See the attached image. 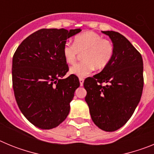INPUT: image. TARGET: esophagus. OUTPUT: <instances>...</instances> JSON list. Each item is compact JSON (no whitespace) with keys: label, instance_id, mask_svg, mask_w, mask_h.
Wrapping results in <instances>:
<instances>
[{"label":"esophagus","instance_id":"obj_1","mask_svg":"<svg viewBox=\"0 0 154 154\" xmlns=\"http://www.w3.org/2000/svg\"><path fill=\"white\" fill-rule=\"evenodd\" d=\"M79 82H80V85L82 86L83 85V82H84V79L82 78H79Z\"/></svg>","mask_w":154,"mask_h":154}]
</instances>
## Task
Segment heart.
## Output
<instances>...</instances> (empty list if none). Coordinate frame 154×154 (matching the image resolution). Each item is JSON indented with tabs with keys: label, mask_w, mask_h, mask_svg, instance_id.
Masks as SVG:
<instances>
[{
	"label": "heart",
	"mask_w": 154,
	"mask_h": 154,
	"mask_svg": "<svg viewBox=\"0 0 154 154\" xmlns=\"http://www.w3.org/2000/svg\"><path fill=\"white\" fill-rule=\"evenodd\" d=\"M113 45L108 39L93 31H85L76 35L73 45L66 43L62 48V55L67 64L74 63L79 53H83V62L71 67V74L85 77L90 74L94 68L102 70L110 62L113 55Z\"/></svg>",
	"instance_id": "heart-1"
}]
</instances>
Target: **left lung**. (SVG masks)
<instances>
[{
	"label": "left lung",
	"instance_id": "obj_1",
	"mask_svg": "<svg viewBox=\"0 0 154 154\" xmlns=\"http://www.w3.org/2000/svg\"><path fill=\"white\" fill-rule=\"evenodd\" d=\"M102 32L112 41L113 55L100 72L85 79V99L94 123L112 132L126 124L140 103L143 63L140 53L123 35L113 31Z\"/></svg>",
	"mask_w": 154,
	"mask_h": 154
}]
</instances>
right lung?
<instances>
[{
    "label": "right lung",
    "mask_w": 154,
    "mask_h": 154,
    "mask_svg": "<svg viewBox=\"0 0 154 154\" xmlns=\"http://www.w3.org/2000/svg\"><path fill=\"white\" fill-rule=\"evenodd\" d=\"M80 28L40 29L26 38L12 61V82L19 109L30 123L42 130L58 126L68 116L75 91L80 85L62 55L66 40Z\"/></svg>",
    "instance_id": "add662e5"
}]
</instances>
